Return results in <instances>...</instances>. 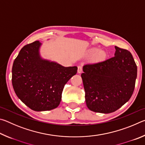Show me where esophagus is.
<instances>
[{"instance_id": "34e87169", "label": "esophagus", "mask_w": 145, "mask_h": 145, "mask_svg": "<svg viewBox=\"0 0 145 145\" xmlns=\"http://www.w3.org/2000/svg\"><path fill=\"white\" fill-rule=\"evenodd\" d=\"M82 67H80V66H78V69H77V72H78V73H82Z\"/></svg>"}]
</instances>
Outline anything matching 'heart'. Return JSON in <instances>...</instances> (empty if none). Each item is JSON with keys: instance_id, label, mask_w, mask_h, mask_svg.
Segmentation results:
<instances>
[{"instance_id": "obj_1", "label": "heart", "mask_w": 145, "mask_h": 145, "mask_svg": "<svg viewBox=\"0 0 145 145\" xmlns=\"http://www.w3.org/2000/svg\"><path fill=\"white\" fill-rule=\"evenodd\" d=\"M87 55L91 56H93L91 61L93 63H99L102 62L107 58V54L105 51L103 50H99L98 48H91L88 51Z\"/></svg>"}]
</instances>
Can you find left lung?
<instances>
[{
	"label": "left lung",
	"instance_id": "left-lung-1",
	"mask_svg": "<svg viewBox=\"0 0 145 145\" xmlns=\"http://www.w3.org/2000/svg\"><path fill=\"white\" fill-rule=\"evenodd\" d=\"M114 56L99 63L86 65L81 74L85 100L91 111L108 114L131 99L137 78V66L131 53L115 46Z\"/></svg>",
	"mask_w": 145,
	"mask_h": 145
}]
</instances>
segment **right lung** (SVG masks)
Listing matches in <instances>:
<instances>
[{
	"instance_id": "obj_1",
	"label": "right lung",
	"mask_w": 145,
	"mask_h": 145,
	"mask_svg": "<svg viewBox=\"0 0 145 145\" xmlns=\"http://www.w3.org/2000/svg\"><path fill=\"white\" fill-rule=\"evenodd\" d=\"M42 44L25 45L14 59L12 84L21 101L35 111H50L59 105L65 85L75 75L77 67H65L41 57Z\"/></svg>"
}]
</instances>
